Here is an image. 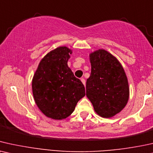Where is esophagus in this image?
<instances>
[{
  "label": "esophagus",
  "mask_w": 153,
  "mask_h": 153,
  "mask_svg": "<svg viewBox=\"0 0 153 153\" xmlns=\"http://www.w3.org/2000/svg\"><path fill=\"white\" fill-rule=\"evenodd\" d=\"M80 80H81V82H82V84L85 86V79L84 78H81Z\"/></svg>",
  "instance_id": "obj_1"
}]
</instances>
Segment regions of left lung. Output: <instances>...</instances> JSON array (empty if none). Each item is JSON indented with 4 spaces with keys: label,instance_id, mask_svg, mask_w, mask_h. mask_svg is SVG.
I'll use <instances>...</instances> for the list:
<instances>
[{
    "label": "left lung",
    "instance_id": "8db88e82",
    "mask_svg": "<svg viewBox=\"0 0 153 153\" xmlns=\"http://www.w3.org/2000/svg\"><path fill=\"white\" fill-rule=\"evenodd\" d=\"M91 70L86 82V95L102 117L119 113L129 100L127 78L120 63L111 53L99 50L89 54Z\"/></svg>",
    "mask_w": 153,
    "mask_h": 153
}]
</instances>
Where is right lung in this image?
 <instances>
[{
	"label": "right lung",
	"mask_w": 153,
	"mask_h": 153,
	"mask_svg": "<svg viewBox=\"0 0 153 153\" xmlns=\"http://www.w3.org/2000/svg\"><path fill=\"white\" fill-rule=\"evenodd\" d=\"M71 53L65 46L48 53L33 78L32 91L36 105L44 115L54 120L68 117L85 95L84 85L67 64Z\"/></svg>",
	"instance_id": "right-lung-1"
}]
</instances>
